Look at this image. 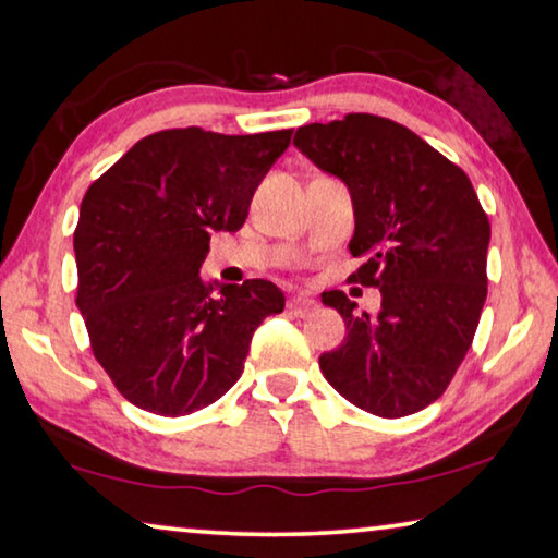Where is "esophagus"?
<instances>
[{
	"label": "esophagus",
	"mask_w": 558,
	"mask_h": 558,
	"mask_svg": "<svg viewBox=\"0 0 558 558\" xmlns=\"http://www.w3.org/2000/svg\"><path fill=\"white\" fill-rule=\"evenodd\" d=\"M287 307L294 312V315H307V312L315 307V300H312V296H307V294H302V292H296V294H292L289 296V302H287Z\"/></svg>",
	"instance_id": "obj_1"
}]
</instances>
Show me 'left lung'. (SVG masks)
<instances>
[{
    "mask_svg": "<svg viewBox=\"0 0 558 558\" xmlns=\"http://www.w3.org/2000/svg\"><path fill=\"white\" fill-rule=\"evenodd\" d=\"M294 147L345 182L348 248L363 258L353 281L380 289L376 315L345 292H323L345 319V340L319 355V371L357 409L416 414L447 391L487 296L490 223L475 187L422 136L373 113L300 126Z\"/></svg>",
    "mask_w": 558,
    "mask_h": 558,
    "instance_id": "obj_1",
    "label": "left lung"
}]
</instances>
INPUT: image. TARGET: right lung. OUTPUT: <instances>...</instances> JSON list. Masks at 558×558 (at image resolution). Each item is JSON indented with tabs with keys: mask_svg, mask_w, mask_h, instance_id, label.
Listing matches in <instances>:
<instances>
[{
	"mask_svg": "<svg viewBox=\"0 0 558 558\" xmlns=\"http://www.w3.org/2000/svg\"><path fill=\"white\" fill-rule=\"evenodd\" d=\"M289 140L292 129H167L136 142L83 195L75 304L96 361L134 407L185 416L218 401L241 378L256 327L284 310L271 281L205 284L201 266L213 233L246 223Z\"/></svg>",
	"mask_w": 558,
	"mask_h": 558,
	"instance_id": "1",
	"label": "right lung"
}]
</instances>
